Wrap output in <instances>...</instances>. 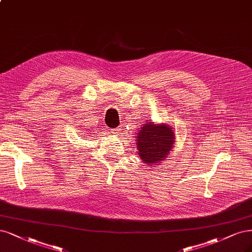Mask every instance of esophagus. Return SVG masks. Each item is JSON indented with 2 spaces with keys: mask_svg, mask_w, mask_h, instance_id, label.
Returning a JSON list of instances; mask_svg holds the SVG:
<instances>
[{
  "mask_svg": "<svg viewBox=\"0 0 252 252\" xmlns=\"http://www.w3.org/2000/svg\"><path fill=\"white\" fill-rule=\"evenodd\" d=\"M122 130H123L122 127H117L115 129H111V131H112V133H114V134L118 135V134H120L121 132H122Z\"/></svg>",
  "mask_w": 252,
  "mask_h": 252,
  "instance_id": "esophagus-1",
  "label": "esophagus"
}]
</instances>
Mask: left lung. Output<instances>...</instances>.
Listing matches in <instances>:
<instances>
[{"label":"left lung","instance_id":"8db88e82","mask_svg":"<svg viewBox=\"0 0 252 252\" xmlns=\"http://www.w3.org/2000/svg\"><path fill=\"white\" fill-rule=\"evenodd\" d=\"M135 137L140 158L152 167L168 158L175 145V134L169 124H154L148 121L138 129Z\"/></svg>","mask_w":252,"mask_h":252}]
</instances>
